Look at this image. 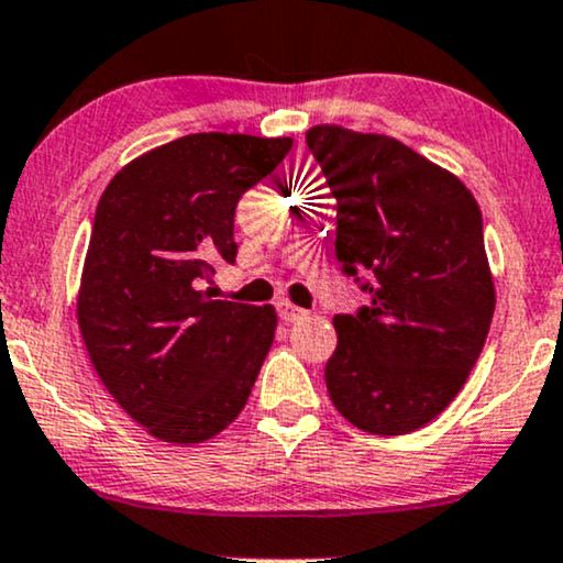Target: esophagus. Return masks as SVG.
<instances>
[{
    "instance_id": "1",
    "label": "esophagus",
    "mask_w": 563,
    "mask_h": 563,
    "mask_svg": "<svg viewBox=\"0 0 563 563\" xmlns=\"http://www.w3.org/2000/svg\"><path fill=\"white\" fill-rule=\"evenodd\" d=\"M279 313H282V319L287 321V323H295V321L308 319V310L297 308V306H292V302H287V300L279 302Z\"/></svg>"
}]
</instances>
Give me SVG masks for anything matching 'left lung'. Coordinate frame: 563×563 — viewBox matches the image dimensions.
Segmentation results:
<instances>
[{
	"instance_id": "1",
	"label": "left lung",
	"mask_w": 563,
	"mask_h": 563,
	"mask_svg": "<svg viewBox=\"0 0 563 563\" xmlns=\"http://www.w3.org/2000/svg\"><path fill=\"white\" fill-rule=\"evenodd\" d=\"M306 142L336 200V261L372 297L334 316L329 398L363 432L408 434L451 406L490 332L479 205L393 136L313 125Z\"/></svg>"
}]
</instances>
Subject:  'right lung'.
<instances>
[{
    "label": "right lung",
    "mask_w": 563,
    "mask_h": 563,
    "mask_svg": "<svg viewBox=\"0 0 563 563\" xmlns=\"http://www.w3.org/2000/svg\"><path fill=\"white\" fill-rule=\"evenodd\" d=\"M292 139L189 134L123 165L97 205L78 329L108 393L152 438L195 445L240 416L276 332L271 306L213 300L234 210Z\"/></svg>",
    "instance_id": "obj_1"
}]
</instances>
